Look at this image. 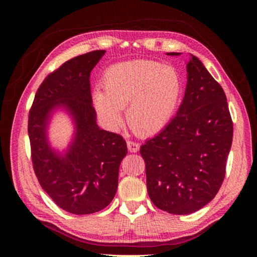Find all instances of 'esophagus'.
Wrapping results in <instances>:
<instances>
[{
  "label": "esophagus",
  "instance_id": "1",
  "mask_svg": "<svg viewBox=\"0 0 257 257\" xmlns=\"http://www.w3.org/2000/svg\"><path fill=\"white\" fill-rule=\"evenodd\" d=\"M127 149H128L130 152L136 153V152H138V151H139L140 145H139V144L133 143V142H127Z\"/></svg>",
  "mask_w": 257,
  "mask_h": 257
}]
</instances>
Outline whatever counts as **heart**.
<instances>
[{
    "mask_svg": "<svg viewBox=\"0 0 257 257\" xmlns=\"http://www.w3.org/2000/svg\"><path fill=\"white\" fill-rule=\"evenodd\" d=\"M182 78L174 66L149 59L115 63L105 70L103 89H94L93 104L108 130H117L121 110L130 128L138 136L159 133L177 113Z\"/></svg>",
    "mask_w": 257,
    "mask_h": 257,
    "instance_id": "1",
    "label": "heart"
}]
</instances>
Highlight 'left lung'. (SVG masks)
I'll list each match as a JSON object with an SVG mask.
<instances>
[{
  "label": "left lung",
  "instance_id": "1",
  "mask_svg": "<svg viewBox=\"0 0 257 257\" xmlns=\"http://www.w3.org/2000/svg\"><path fill=\"white\" fill-rule=\"evenodd\" d=\"M186 70L187 84L177 115L140 147L151 201L178 215L194 213L214 199L222 185L233 142V122L222 87L192 54Z\"/></svg>",
  "mask_w": 257,
  "mask_h": 257
}]
</instances>
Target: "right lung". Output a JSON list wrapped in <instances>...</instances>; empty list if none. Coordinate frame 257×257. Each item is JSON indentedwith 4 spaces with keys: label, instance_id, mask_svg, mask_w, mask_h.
Listing matches in <instances>:
<instances>
[{
    "label": "right lung",
    "instance_id": "1",
    "mask_svg": "<svg viewBox=\"0 0 257 257\" xmlns=\"http://www.w3.org/2000/svg\"><path fill=\"white\" fill-rule=\"evenodd\" d=\"M91 51L69 59L38 87L29 113L31 159L41 187L66 212L84 215L104 209L118 188L119 166L127 154L122 137L101 130L92 106L90 73L105 54ZM63 111L74 127L65 149L51 144L48 128Z\"/></svg>",
    "mask_w": 257,
    "mask_h": 257
}]
</instances>
